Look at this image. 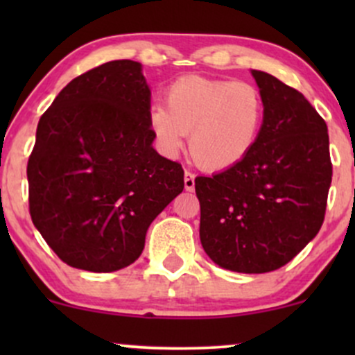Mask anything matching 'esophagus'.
<instances>
[{
    "instance_id": "1",
    "label": "esophagus",
    "mask_w": 355,
    "mask_h": 355,
    "mask_svg": "<svg viewBox=\"0 0 355 355\" xmlns=\"http://www.w3.org/2000/svg\"><path fill=\"white\" fill-rule=\"evenodd\" d=\"M183 185H185V190H189V191L195 189V175L189 172V170H187L185 177H183Z\"/></svg>"
}]
</instances>
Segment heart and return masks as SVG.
<instances>
[{"mask_svg":"<svg viewBox=\"0 0 355 355\" xmlns=\"http://www.w3.org/2000/svg\"><path fill=\"white\" fill-rule=\"evenodd\" d=\"M166 107L150 108L148 123L158 145L175 155L190 133V153L205 170H225L252 152L266 120V101L247 81L190 75L165 92Z\"/></svg>","mask_w":355,"mask_h":355,"instance_id":"1","label":"heart"}]
</instances>
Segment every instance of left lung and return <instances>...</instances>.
<instances>
[{
	"label": "left lung",
	"mask_w": 355,
	"mask_h": 355,
	"mask_svg": "<svg viewBox=\"0 0 355 355\" xmlns=\"http://www.w3.org/2000/svg\"><path fill=\"white\" fill-rule=\"evenodd\" d=\"M266 120L237 165L195 178L200 242L220 267L263 274L284 267L319 234L332 182L324 118L295 88L252 70Z\"/></svg>",
	"instance_id": "1"
}]
</instances>
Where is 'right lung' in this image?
Instances as JSON below:
<instances>
[{"mask_svg":"<svg viewBox=\"0 0 355 355\" xmlns=\"http://www.w3.org/2000/svg\"><path fill=\"white\" fill-rule=\"evenodd\" d=\"M141 64L115 60L71 80L40 118L28 160L30 215L70 267L115 272L144 252L150 223L183 190L157 153Z\"/></svg>","mask_w":355,"mask_h":355,"instance_id":"1","label":"right lung"}]
</instances>
